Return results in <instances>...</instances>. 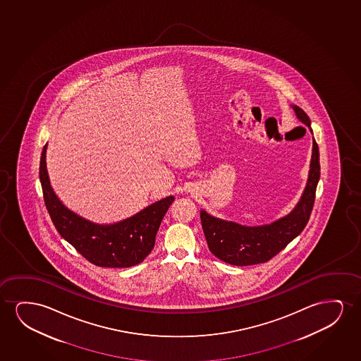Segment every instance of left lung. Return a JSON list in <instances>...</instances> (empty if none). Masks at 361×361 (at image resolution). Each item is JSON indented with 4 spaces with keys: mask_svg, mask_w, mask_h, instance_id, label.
<instances>
[{
    "mask_svg": "<svg viewBox=\"0 0 361 361\" xmlns=\"http://www.w3.org/2000/svg\"><path fill=\"white\" fill-rule=\"evenodd\" d=\"M297 118L311 129V121L298 106H292ZM321 176L319 150L313 138L311 166L306 188L301 200L291 213L271 224L247 227L209 216L201 211L200 217L208 247L219 260L237 267H247L267 262L286 247L305 229L311 216L316 198L317 183Z\"/></svg>",
    "mask_w": 361,
    "mask_h": 361,
    "instance_id": "obj_1",
    "label": "left lung"
}]
</instances>
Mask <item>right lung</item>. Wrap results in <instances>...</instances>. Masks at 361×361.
<instances>
[{
	"label": "right lung",
	"mask_w": 361,
	"mask_h": 361,
	"mask_svg": "<svg viewBox=\"0 0 361 361\" xmlns=\"http://www.w3.org/2000/svg\"><path fill=\"white\" fill-rule=\"evenodd\" d=\"M45 152L47 144L40 157V183L45 207L60 235L96 267H129L143 262L153 250L160 223L173 196L150 204L122 222L104 226L90 222L71 212L56 197L48 178Z\"/></svg>",
	"instance_id": "1"
}]
</instances>
